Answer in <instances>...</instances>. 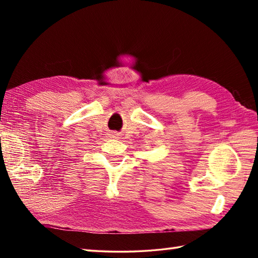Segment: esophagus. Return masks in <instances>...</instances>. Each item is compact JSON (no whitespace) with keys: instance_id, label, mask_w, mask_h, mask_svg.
<instances>
[{"instance_id":"1","label":"esophagus","mask_w":258,"mask_h":258,"mask_svg":"<svg viewBox=\"0 0 258 258\" xmlns=\"http://www.w3.org/2000/svg\"><path fill=\"white\" fill-rule=\"evenodd\" d=\"M111 137H112V138H116L117 134H111Z\"/></svg>"}]
</instances>
